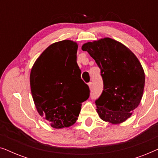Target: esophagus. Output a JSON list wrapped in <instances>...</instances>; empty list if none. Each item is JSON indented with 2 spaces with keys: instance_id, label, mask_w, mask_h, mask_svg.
<instances>
[{
  "instance_id": "1",
  "label": "esophagus",
  "mask_w": 158,
  "mask_h": 158,
  "mask_svg": "<svg viewBox=\"0 0 158 158\" xmlns=\"http://www.w3.org/2000/svg\"><path fill=\"white\" fill-rule=\"evenodd\" d=\"M88 86H89L90 89L91 90L92 89V82H90V83H88Z\"/></svg>"
}]
</instances>
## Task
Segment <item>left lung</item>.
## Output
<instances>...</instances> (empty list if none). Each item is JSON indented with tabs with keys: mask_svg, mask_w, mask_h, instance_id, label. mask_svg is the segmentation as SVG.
<instances>
[{
	"mask_svg": "<svg viewBox=\"0 0 158 158\" xmlns=\"http://www.w3.org/2000/svg\"><path fill=\"white\" fill-rule=\"evenodd\" d=\"M101 69L103 90L95 103L101 119L116 124L130 117L141 101L144 73L137 57L117 41L104 38L82 46Z\"/></svg>",
	"mask_w": 158,
	"mask_h": 158,
	"instance_id": "8db88e82",
	"label": "left lung"
}]
</instances>
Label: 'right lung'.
Instances as JSON below:
<instances>
[{"label": "right lung", "mask_w": 158, "mask_h": 158, "mask_svg": "<svg viewBox=\"0 0 158 158\" xmlns=\"http://www.w3.org/2000/svg\"><path fill=\"white\" fill-rule=\"evenodd\" d=\"M77 44L73 41L55 42L34 62L30 86L38 113L52 127L74 124L90 89L81 77L77 63Z\"/></svg>", "instance_id": "obj_1"}]
</instances>
